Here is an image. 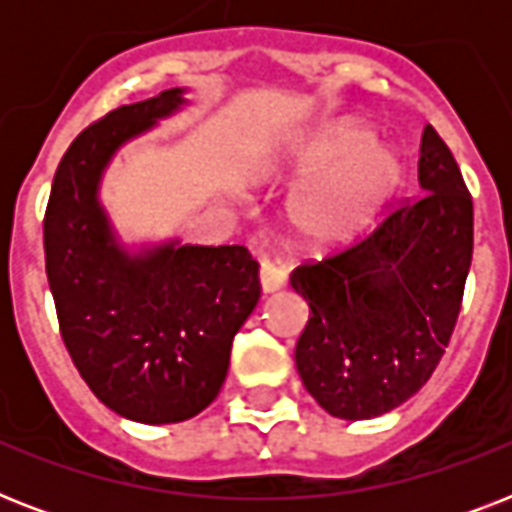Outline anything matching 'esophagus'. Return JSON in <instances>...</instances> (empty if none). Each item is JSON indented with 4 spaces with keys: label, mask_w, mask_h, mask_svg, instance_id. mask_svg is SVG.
Instances as JSON below:
<instances>
[{
    "label": "esophagus",
    "mask_w": 512,
    "mask_h": 512,
    "mask_svg": "<svg viewBox=\"0 0 512 512\" xmlns=\"http://www.w3.org/2000/svg\"><path fill=\"white\" fill-rule=\"evenodd\" d=\"M260 287L263 292H276V289L284 287V268L271 260H263L260 263Z\"/></svg>",
    "instance_id": "obj_1"
}]
</instances>
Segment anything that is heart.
Returning <instances> with one entry per match:
<instances>
[{
	"instance_id": "heart-1",
	"label": "heart",
	"mask_w": 512,
	"mask_h": 512,
	"mask_svg": "<svg viewBox=\"0 0 512 512\" xmlns=\"http://www.w3.org/2000/svg\"><path fill=\"white\" fill-rule=\"evenodd\" d=\"M369 143V132L353 122H342L316 140L305 156L311 172L329 170L332 164ZM401 177V164L388 148H369L324 183L305 193L295 207V223L311 239L327 241L348 236L366 223V217L388 199Z\"/></svg>"
}]
</instances>
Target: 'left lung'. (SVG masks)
<instances>
[{
    "label": "left lung",
    "mask_w": 512,
    "mask_h": 512,
    "mask_svg": "<svg viewBox=\"0 0 512 512\" xmlns=\"http://www.w3.org/2000/svg\"><path fill=\"white\" fill-rule=\"evenodd\" d=\"M420 185L422 193L390 204L364 241L305 260L289 279L311 305L297 372L340 420H369L404 404L452 340L473 260V199L430 124Z\"/></svg>",
    "instance_id": "left-lung-1"
}]
</instances>
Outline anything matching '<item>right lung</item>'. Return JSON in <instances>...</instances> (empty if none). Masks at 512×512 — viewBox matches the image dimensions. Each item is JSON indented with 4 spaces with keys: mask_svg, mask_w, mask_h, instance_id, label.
<instances>
[{
    "mask_svg": "<svg viewBox=\"0 0 512 512\" xmlns=\"http://www.w3.org/2000/svg\"><path fill=\"white\" fill-rule=\"evenodd\" d=\"M180 103V90H167L79 132L44 212V268L68 356L108 409L146 425L191 420L215 401L233 337L260 300L247 247L167 244L132 257L114 244L95 196L100 172Z\"/></svg>",
    "mask_w": 512,
    "mask_h": 512,
    "instance_id": "obj_1",
    "label": "right lung"
}]
</instances>
